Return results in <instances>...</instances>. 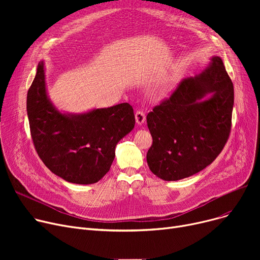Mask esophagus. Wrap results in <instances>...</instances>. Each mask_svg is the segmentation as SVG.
<instances>
[{
  "mask_svg": "<svg viewBox=\"0 0 260 260\" xmlns=\"http://www.w3.org/2000/svg\"><path fill=\"white\" fill-rule=\"evenodd\" d=\"M135 118H136V122H137V124L142 125L145 121V114L141 111H137L135 114Z\"/></svg>",
  "mask_w": 260,
  "mask_h": 260,
  "instance_id": "esophagus-1",
  "label": "esophagus"
}]
</instances>
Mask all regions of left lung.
Here are the masks:
<instances>
[{
    "mask_svg": "<svg viewBox=\"0 0 260 260\" xmlns=\"http://www.w3.org/2000/svg\"><path fill=\"white\" fill-rule=\"evenodd\" d=\"M233 105V83L221 58L213 56L208 68L184 79L147 115L149 170L162 180L177 181L210 166L229 138Z\"/></svg>",
    "mask_w": 260,
    "mask_h": 260,
    "instance_id": "8db88e82",
    "label": "left lung"
}]
</instances>
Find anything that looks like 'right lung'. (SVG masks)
<instances>
[{"mask_svg": "<svg viewBox=\"0 0 260 260\" xmlns=\"http://www.w3.org/2000/svg\"><path fill=\"white\" fill-rule=\"evenodd\" d=\"M26 107L39 157L54 175L76 184H92L103 178L118 142L135 126L128 103L80 114L59 111L47 92L44 61L38 64Z\"/></svg>", "mask_w": 260, "mask_h": 260, "instance_id": "add662e5", "label": "right lung"}]
</instances>
